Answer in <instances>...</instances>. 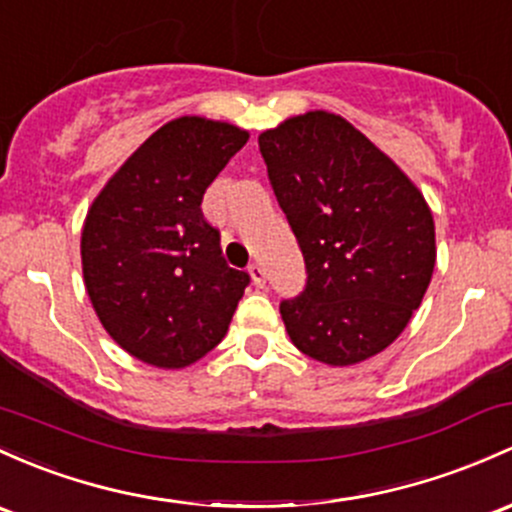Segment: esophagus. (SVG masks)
Wrapping results in <instances>:
<instances>
[{"instance_id": "34e87169", "label": "esophagus", "mask_w": 512, "mask_h": 512, "mask_svg": "<svg viewBox=\"0 0 512 512\" xmlns=\"http://www.w3.org/2000/svg\"><path fill=\"white\" fill-rule=\"evenodd\" d=\"M249 273L251 278H254V285H258V288H263L266 285V271H263V266L258 261L249 263Z\"/></svg>"}]
</instances>
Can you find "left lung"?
I'll list each match as a JSON object with an SVG mask.
<instances>
[{"label": "left lung", "instance_id": "8db88e82", "mask_svg": "<svg viewBox=\"0 0 512 512\" xmlns=\"http://www.w3.org/2000/svg\"><path fill=\"white\" fill-rule=\"evenodd\" d=\"M258 148L305 258V288L280 300L302 354L351 366L398 339L434 271L425 197L346 119L307 112Z\"/></svg>", "mask_w": 512, "mask_h": 512}]
</instances>
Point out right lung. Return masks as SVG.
Returning a JSON list of instances; mask_svg holds the SVG:
<instances>
[{
    "label": "right lung",
    "instance_id": "right-lung-1",
    "mask_svg": "<svg viewBox=\"0 0 512 512\" xmlns=\"http://www.w3.org/2000/svg\"><path fill=\"white\" fill-rule=\"evenodd\" d=\"M249 141L232 124L183 117L131 153L82 229V273L97 317L122 349L183 368L224 339L249 273L229 268L202 195Z\"/></svg>",
    "mask_w": 512,
    "mask_h": 512
}]
</instances>
